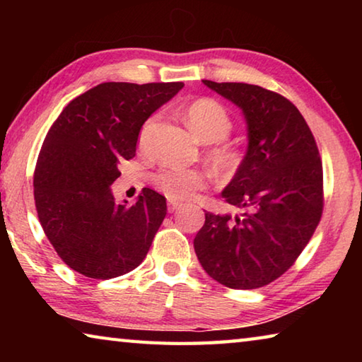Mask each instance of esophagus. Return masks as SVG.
Returning a JSON list of instances; mask_svg holds the SVG:
<instances>
[{
	"mask_svg": "<svg viewBox=\"0 0 362 362\" xmlns=\"http://www.w3.org/2000/svg\"><path fill=\"white\" fill-rule=\"evenodd\" d=\"M180 206H182V204L177 203V201H169V203H168V211H169V212H174V211L179 209Z\"/></svg>",
	"mask_w": 362,
	"mask_h": 362,
	"instance_id": "obj_1",
	"label": "esophagus"
}]
</instances>
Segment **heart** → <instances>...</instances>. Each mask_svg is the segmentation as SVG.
I'll return each instance as SVG.
<instances>
[{
    "label": "heart",
    "mask_w": 362,
    "mask_h": 362,
    "mask_svg": "<svg viewBox=\"0 0 362 362\" xmlns=\"http://www.w3.org/2000/svg\"><path fill=\"white\" fill-rule=\"evenodd\" d=\"M158 118L153 116L140 131L139 144L145 146ZM183 121L203 144H217L209 151V161L220 174L230 175L240 166L241 155L235 146L218 144L231 132L233 122L226 108L214 99H198L183 110ZM155 187L170 199H188L206 188L207 175L198 169L163 168L153 175Z\"/></svg>",
    "instance_id": "obj_1"
}]
</instances>
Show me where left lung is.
<instances>
[{
	"mask_svg": "<svg viewBox=\"0 0 362 362\" xmlns=\"http://www.w3.org/2000/svg\"><path fill=\"white\" fill-rule=\"evenodd\" d=\"M203 83L243 112L247 150L222 192L243 212H206L194 252L217 283L257 289L292 267L320 223V151L302 113L286 97L246 83Z\"/></svg>",
	"mask_w": 362,
	"mask_h": 362,
	"instance_id": "obj_1",
	"label": "left lung"
}]
</instances>
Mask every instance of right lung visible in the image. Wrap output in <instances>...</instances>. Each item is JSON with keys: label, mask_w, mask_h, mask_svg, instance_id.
Listing matches in <instances>:
<instances>
[{"label": "right lung", "mask_w": 362, "mask_h": 362, "mask_svg": "<svg viewBox=\"0 0 362 362\" xmlns=\"http://www.w3.org/2000/svg\"><path fill=\"white\" fill-rule=\"evenodd\" d=\"M183 83H102L78 95L49 129L33 187L40 223L66 265L94 279L132 272L166 217V198L145 188L116 203L119 164L136 156L139 132Z\"/></svg>", "instance_id": "right-lung-1"}]
</instances>
